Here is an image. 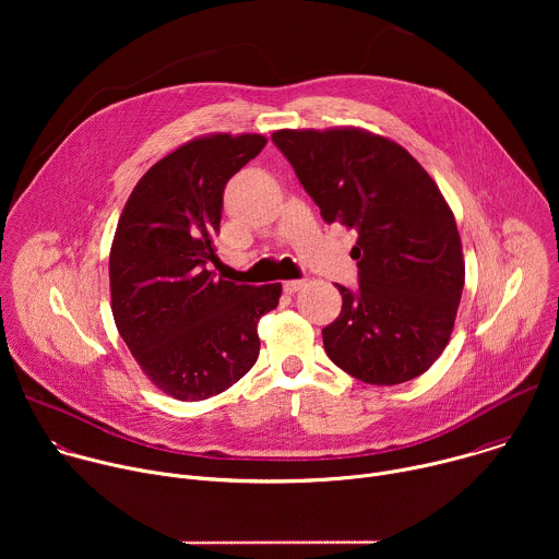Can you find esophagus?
<instances>
[{
  "instance_id": "34e87169",
  "label": "esophagus",
  "mask_w": 559,
  "mask_h": 559,
  "mask_svg": "<svg viewBox=\"0 0 559 559\" xmlns=\"http://www.w3.org/2000/svg\"><path fill=\"white\" fill-rule=\"evenodd\" d=\"M302 287H305V281H285V283H283L285 294H296V292L302 289Z\"/></svg>"
}]
</instances>
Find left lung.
Returning <instances> with one entry per match:
<instances>
[{"label":"left lung","mask_w":559,"mask_h":559,"mask_svg":"<svg viewBox=\"0 0 559 559\" xmlns=\"http://www.w3.org/2000/svg\"><path fill=\"white\" fill-rule=\"evenodd\" d=\"M276 147L325 223L356 229L358 289L323 330L334 365L401 384L444 352L464 287L457 225L436 181L395 141L360 130H276Z\"/></svg>","instance_id":"1"}]
</instances>
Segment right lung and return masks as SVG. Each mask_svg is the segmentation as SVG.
I'll use <instances>...</instances> for the list:
<instances>
[{"mask_svg":"<svg viewBox=\"0 0 559 559\" xmlns=\"http://www.w3.org/2000/svg\"><path fill=\"white\" fill-rule=\"evenodd\" d=\"M263 134H205L139 179L110 248L117 330L143 373L183 403L205 401L257 362L261 316L281 283L214 278L225 183L265 147Z\"/></svg>","mask_w":559,"mask_h":559,"instance_id":"right-lung-1","label":"right lung"}]
</instances>
